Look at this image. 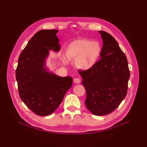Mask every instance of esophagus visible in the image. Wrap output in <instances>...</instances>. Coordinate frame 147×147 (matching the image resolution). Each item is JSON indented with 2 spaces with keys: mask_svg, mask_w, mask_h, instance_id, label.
<instances>
[{
  "mask_svg": "<svg viewBox=\"0 0 147 147\" xmlns=\"http://www.w3.org/2000/svg\"><path fill=\"white\" fill-rule=\"evenodd\" d=\"M74 82L76 84H79L81 82V80L79 78H76L74 79Z\"/></svg>",
  "mask_w": 147,
  "mask_h": 147,
  "instance_id": "1",
  "label": "esophagus"
}]
</instances>
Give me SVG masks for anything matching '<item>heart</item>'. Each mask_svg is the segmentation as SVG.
I'll return each mask as SVG.
<instances>
[{"instance_id":"b5f03b06","label":"heart","mask_w":147,"mask_h":147,"mask_svg":"<svg viewBox=\"0 0 147 147\" xmlns=\"http://www.w3.org/2000/svg\"><path fill=\"white\" fill-rule=\"evenodd\" d=\"M100 45L97 42L81 39L71 42L68 45L66 56L71 60H76L78 67L88 70L97 62L101 53ZM65 62V59H64Z\"/></svg>"}]
</instances>
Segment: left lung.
I'll use <instances>...</instances> for the list:
<instances>
[{
  "label": "left lung",
  "instance_id": "obj_1",
  "mask_svg": "<svg viewBox=\"0 0 147 147\" xmlns=\"http://www.w3.org/2000/svg\"><path fill=\"white\" fill-rule=\"evenodd\" d=\"M101 59L90 69L78 71L86 92V108L95 115L111 113L125 98L130 73L127 58L110 34L99 31Z\"/></svg>",
  "mask_w": 147,
  "mask_h": 147
}]
</instances>
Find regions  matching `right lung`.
Returning a JSON list of instances; mask_svg holds the SVG:
<instances>
[{"mask_svg":"<svg viewBox=\"0 0 147 147\" xmlns=\"http://www.w3.org/2000/svg\"><path fill=\"white\" fill-rule=\"evenodd\" d=\"M57 32V30H42L36 33L21 53L16 71L21 99L40 116L54 112L73 84L71 77L58 76L45 67L49 50H60Z\"/></svg>","mask_w":147,"mask_h":147,"instance_id":"add662e5","label":"right lung"}]
</instances>
